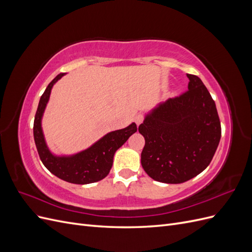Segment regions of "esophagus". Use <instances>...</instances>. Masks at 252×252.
Returning a JSON list of instances; mask_svg holds the SVG:
<instances>
[{
  "label": "esophagus",
  "mask_w": 252,
  "mask_h": 252,
  "mask_svg": "<svg viewBox=\"0 0 252 252\" xmlns=\"http://www.w3.org/2000/svg\"><path fill=\"white\" fill-rule=\"evenodd\" d=\"M143 120H144V117L142 116V114H136V116L134 117V122H135V124L138 125V126L142 123Z\"/></svg>",
  "instance_id": "obj_1"
}]
</instances>
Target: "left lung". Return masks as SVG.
Wrapping results in <instances>:
<instances>
[{
	"label": "left lung",
	"instance_id": "1",
	"mask_svg": "<svg viewBox=\"0 0 252 252\" xmlns=\"http://www.w3.org/2000/svg\"><path fill=\"white\" fill-rule=\"evenodd\" d=\"M187 78V93L156 105L139 126L145 139L142 167L166 184L184 183L204 171L220 140L215 101L199 77Z\"/></svg>",
	"mask_w": 252,
	"mask_h": 252
}]
</instances>
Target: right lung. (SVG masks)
I'll return each mask as SVG.
<instances>
[{"instance_id":"obj_1","label":"right lung","mask_w":252,"mask_h":252,"mask_svg":"<svg viewBox=\"0 0 252 252\" xmlns=\"http://www.w3.org/2000/svg\"><path fill=\"white\" fill-rule=\"evenodd\" d=\"M64 75L65 73L58 74L49 83L40 98L33 124L35 146L42 163L56 177L72 184H90L107 177L112 167L114 154L129 139V136L136 131V125L131 123L126 128L106 133L88 148L73 155L53 154L45 140L42 119L53 85Z\"/></svg>"}]
</instances>
